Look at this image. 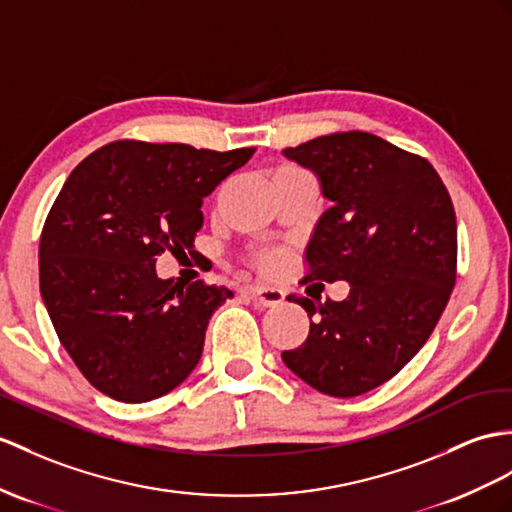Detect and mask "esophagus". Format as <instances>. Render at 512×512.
<instances>
[{
    "mask_svg": "<svg viewBox=\"0 0 512 512\" xmlns=\"http://www.w3.org/2000/svg\"><path fill=\"white\" fill-rule=\"evenodd\" d=\"M247 293L258 306H278L284 302V291L276 286H249Z\"/></svg>",
    "mask_w": 512,
    "mask_h": 512,
    "instance_id": "34e87169",
    "label": "esophagus"
}]
</instances>
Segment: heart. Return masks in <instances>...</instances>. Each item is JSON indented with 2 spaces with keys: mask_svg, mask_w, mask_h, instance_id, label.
<instances>
[{
  "mask_svg": "<svg viewBox=\"0 0 512 512\" xmlns=\"http://www.w3.org/2000/svg\"><path fill=\"white\" fill-rule=\"evenodd\" d=\"M260 263H263L265 267H273V265L278 263V254H273V252L263 254V256H260Z\"/></svg>",
  "mask_w": 512,
  "mask_h": 512,
  "instance_id": "1",
  "label": "heart"
}]
</instances>
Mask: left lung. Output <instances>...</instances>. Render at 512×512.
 Here are the masks:
<instances>
[{
	"mask_svg": "<svg viewBox=\"0 0 512 512\" xmlns=\"http://www.w3.org/2000/svg\"><path fill=\"white\" fill-rule=\"evenodd\" d=\"M282 154L313 171L330 199L306 247V278L350 282L343 302L289 295L313 321L282 360L321 393L363 395L421 350L452 295L450 193L426 158L369 132L317 136Z\"/></svg>",
	"mask_w": 512,
	"mask_h": 512,
	"instance_id": "1",
	"label": "left lung"
}]
</instances>
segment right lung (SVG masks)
<instances>
[{
	"instance_id": "obj_1",
	"label": "right lung",
	"mask_w": 512,
	"mask_h": 512,
	"mask_svg": "<svg viewBox=\"0 0 512 512\" xmlns=\"http://www.w3.org/2000/svg\"><path fill=\"white\" fill-rule=\"evenodd\" d=\"M254 147L115 141L71 171L45 219L41 295L82 376L112 400L141 404L199 363L226 286L156 276V256L193 254L202 202Z\"/></svg>"
}]
</instances>
